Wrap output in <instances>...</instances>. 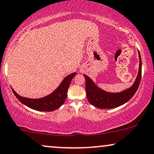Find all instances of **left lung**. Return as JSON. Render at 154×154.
Instances as JSON below:
<instances>
[{
  "instance_id": "1",
  "label": "left lung",
  "mask_w": 154,
  "mask_h": 154,
  "mask_svg": "<svg viewBox=\"0 0 154 154\" xmlns=\"http://www.w3.org/2000/svg\"><path fill=\"white\" fill-rule=\"evenodd\" d=\"M138 52L140 58L138 75L132 87L123 92L111 93L104 91L99 88L88 75L84 74L85 79L86 95L90 104L99 109H113L124 104L133 97L138 89L142 78V60L140 52L138 51Z\"/></svg>"
}]
</instances>
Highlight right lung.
I'll use <instances>...</instances> for the list:
<instances>
[{"instance_id": "1", "label": "right lung", "mask_w": 154, "mask_h": 154, "mask_svg": "<svg viewBox=\"0 0 154 154\" xmlns=\"http://www.w3.org/2000/svg\"><path fill=\"white\" fill-rule=\"evenodd\" d=\"M76 73H73L67 75L63 80L60 85L49 95L41 99H29L22 97L16 93L13 89L12 92L22 104L29 108L39 111H52L60 108L64 104L67 96L69 85L71 80L75 75Z\"/></svg>"}]
</instances>
